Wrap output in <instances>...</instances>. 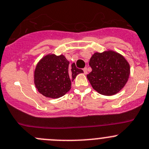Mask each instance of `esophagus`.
Returning <instances> with one entry per match:
<instances>
[{
    "label": "esophagus",
    "mask_w": 149,
    "mask_h": 149,
    "mask_svg": "<svg viewBox=\"0 0 149 149\" xmlns=\"http://www.w3.org/2000/svg\"><path fill=\"white\" fill-rule=\"evenodd\" d=\"M83 70H84V74H87V68H84V69H83Z\"/></svg>",
    "instance_id": "34e87169"
}]
</instances>
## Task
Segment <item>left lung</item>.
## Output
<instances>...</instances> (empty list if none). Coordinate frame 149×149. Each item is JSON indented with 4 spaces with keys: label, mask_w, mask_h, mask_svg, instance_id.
Returning <instances> with one entry per match:
<instances>
[{
    "label": "left lung",
    "mask_w": 149,
    "mask_h": 149,
    "mask_svg": "<svg viewBox=\"0 0 149 149\" xmlns=\"http://www.w3.org/2000/svg\"><path fill=\"white\" fill-rule=\"evenodd\" d=\"M89 65L92 71L87 75L92 87L98 93L112 95L126 84L130 67L123 56L114 51L95 53Z\"/></svg>",
    "instance_id": "obj_1"
}]
</instances>
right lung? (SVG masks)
<instances>
[{
	"label": "right lung",
	"instance_id": "add662e5",
	"mask_svg": "<svg viewBox=\"0 0 149 149\" xmlns=\"http://www.w3.org/2000/svg\"><path fill=\"white\" fill-rule=\"evenodd\" d=\"M81 69L70 62L63 55H47L39 62L34 71V84L44 96L57 98L63 96L71 88V81Z\"/></svg>",
	"mask_w": 149,
	"mask_h": 149
}]
</instances>
